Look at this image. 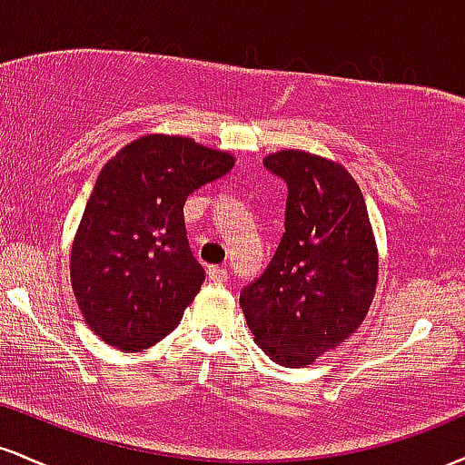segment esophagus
I'll return each mask as SVG.
<instances>
[{"instance_id": "esophagus-1", "label": "esophagus", "mask_w": 465, "mask_h": 465, "mask_svg": "<svg viewBox=\"0 0 465 465\" xmlns=\"http://www.w3.org/2000/svg\"><path fill=\"white\" fill-rule=\"evenodd\" d=\"M210 282H214V284H225L227 282V269H223V266H210Z\"/></svg>"}]
</instances>
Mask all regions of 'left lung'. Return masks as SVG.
<instances>
[{
  "mask_svg": "<svg viewBox=\"0 0 465 465\" xmlns=\"http://www.w3.org/2000/svg\"><path fill=\"white\" fill-rule=\"evenodd\" d=\"M264 168L284 179L286 221L264 273L240 292L255 343L277 365H312L362 323L376 292L378 251L365 199L343 165L280 151Z\"/></svg>",
  "mask_w": 465,
  "mask_h": 465,
  "instance_id": "1",
  "label": "left lung"
}]
</instances>
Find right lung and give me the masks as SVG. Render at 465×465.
<instances>
[{
	"mask_svg": "<svg viewBox=\"0 0 465 465\" xmlns=\"http://www.w3.org/2000/svg\"><path fill=\"white\" fill-rule=\"evenodd\" d=\"M233 168L190 137L143 135L109 159L72 244V288L106 345L140 351L173 332L205 280L183 205Z\"/></svg>",
	"mask_w": 465,
	"mask_h": 465,
	"instance_id": "obj_1",
	"label": "right lung"
}]
</instances>
